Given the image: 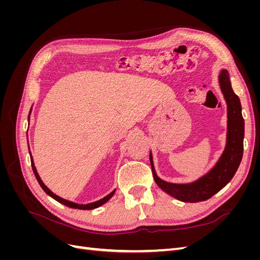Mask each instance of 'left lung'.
<instances>
[{"instance_id":"1","label":"left lung","mask_w":260,"mask_h":260,"mask_svg":"<svg viewBox=\"0 0 260 260\" xmlns=\"http://www.w3.org/2000/svg\"><path fill=\"white\" fill-rule=\"evenodd\" d=\"M220 89L226 103V142L219 159L207 174L190 183H171L157 176L152 152H149L153 177L162 191L181 202L198 203L210 199L223 188L237 172L243 157L244 119L239 96L232 90L229 73L222 69L219 74Z\"/></svg>"}]
</instances>
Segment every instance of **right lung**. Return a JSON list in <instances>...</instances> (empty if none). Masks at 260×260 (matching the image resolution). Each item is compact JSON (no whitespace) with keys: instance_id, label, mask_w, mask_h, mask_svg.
I'll use <instances>...</instances> for the list:
<instances>
[{"instance_id":"right-lung-1","label":"right lung","mask_w":260,"mask_h":260,"mask_svg":"<svg viewBox=\"0 0 260 260\" xmlns=\"http://www.w3.org/2000/svg\"><path fill=\"white\" fill-rule=\"evenodd\" d=\"M31 111H32V107H31V109H30V112H29V115H28V120L30 119V114H31ZM29 145V144H28ZM29 154H30V159H31V167H32V170H34V174H35V176H36V178H37V180H38V182H39V184H40V186L43 188V191L48 194V195H50L52 199H54L55 201H57L58 203H60V204H62V205H65V206H67V207H70V208H76V209H82V210H91V209H94V208H98V207H100V206H102V205H104V204L107 202V201H109L112 199V196L115 194V191L116 190H114L112 193H109L108 195H106L105 198H103V199H101V200H99V201H96V202H93V203H90V204H77V203H74V202H70V201H67V200H65V199H61V198H59L58 195H56V194H54L50 188L46 186L44 183H43V181L41 180V178H40V176H39V174H38V171H37V168H36V166H35V162H34V158H32V156H31V153L29 152Z\"/></svg>"}]
</instances>
